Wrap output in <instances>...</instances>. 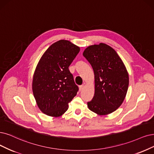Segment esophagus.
Listing matches in <instances>:
<instances>
[{
  "mask_svg": "<svg viewBox=\"0 0 154 154\" xmlns=\"http://www.w3.org/2000/svg\"><path fill=\"white\" fill-rule=\"evenodd\" d=\"M84 89V85H81V86H79V90H80V91H82Z\"/></svg>",
  "mask_w": 154,
  "mask_h": 154,
  "instance_id": "1",
  "label": "esophagus"
}]
</instances>
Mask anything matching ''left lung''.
Wrapping results in <instances>:
<instances>
[{"mask_svg":"<svg viewBox=\"0 0 154 154\" xmlns=\"http://www.w3.org/2000/svg\"><path fill=\"white\" fill-rule=\"evenodd\" d=\"M83 56L94 74V94L88 102L90 110L100 116L109 114L120 106L126 97L129 75L116 51L106 44L90 45Z\"/></svg>","mask_w":154,"mask_h":154,"instance_id":"obj_1","label":"left lung"}]
</instances>
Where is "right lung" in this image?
<instances>
[{
    "label": "right lung",
    "mask_w": 154,
    "mask_h": 154,
    "mask_svg": "<svg viewBox=\"0 0 154 154\" xmlns=\"http://www.w3.org/2000/svg\"><path fill=\"white\" fill-rule=\"evenodd\" d=\"M80 48L66 40L53 44L40 59L34 72L32 91L39 109L51 117H60L68 109L79 88L68 67Z\"/></svg>",
    "instance_id": "right-lung-1"
}]
</instances>
